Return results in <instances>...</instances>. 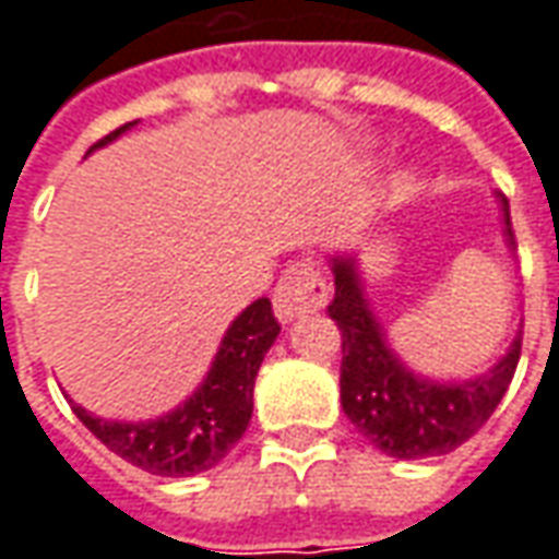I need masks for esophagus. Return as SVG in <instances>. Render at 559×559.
I'll return each instance as SVG.
<instances>
[{
    "mask_svg": "<svg viewBox=\"0 0 559 559\" xmlns=\"http://www.w3.org/2000/svg\"><path fill=\"white\" fill-rule=\"evenodd\" d=\"M329 298V288H325V280L320 276V271L313 264H292L280 286L273 292V313L280 317V323H292L298 320L301 313H310V310H320Z\"/></svg>",
    "mask_w": 559,
    "mask_h": 559,
    "instance_id": "1",
    "label": "esophagus"
}]
</instances>
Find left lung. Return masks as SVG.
<instances>
[{"label":"left lung","instance_id":"1","mask_svg":"<svg viewBox=\"0 0 559 559\" xmlns=\"http://www.w3.org/2000/svg\"><path fill=\"white\" fill-rule=\"evenodd\" d=\"M496 202L504 246L514 252L504 193H496ZM325 261L335 276V298L325 310L341 329V409L350 425L384 455L403 462L445 455L467 443L508 391L523 332L516 329L508 350L480 376H421L393 350L388 329L378 320L359 267V249L332 252Z\"/></svg>","mask_w":559,"mask_h":559}]
</instances>
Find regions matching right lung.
<instances>
[{
    "instance_id": "right-lung-1",
    "label": "right lung",
    "mask_w": 559,
    "mask_h": 559,
    "mask_svg": "<svg viewBox=\"0 0 559 559\" xmlns=\"http://www.w3.org/2000/svg\"><path fill=\"white\" fill-rule=\"evenodd\" d=\"M134 122L116 129L95 150L114 144ZM280 335L271 301L258 298L227 325L200 388L166 415L147 421H114L100 418L70 400L76 418L100 443L134 467L156 477H193L215 467L234 449L252 421V396L258 369Z\"/></svg>"
}]
</instances>
